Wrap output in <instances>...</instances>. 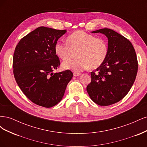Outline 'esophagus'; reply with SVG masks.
<instances>
[{"mask_svg":"<svg viewBox=\"0 0 147 147\" xmlns=\"http://www.w3.org/2000/svg\"><path fill=\"white\" fill-rule=\"evenodd\" d=\"M74 75L75 77H78V76H79V75H80V73L75 72H74Z\"/></svg>","mask_w":147,"mask_h":147,"instance_id":"1","label":"esophagus"}]
</instances>
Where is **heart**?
<instances>
[{
    "label": "heart",
    "mask_w": 147,
    "mask_h": 147,
    "mask_svg": "<svg viewBox=\"0 0 147 147\" xmlns=\"http://www.w3.org/2000/svg\"><path fill=\"white\" fill-rule=\"evenodd\" d=\"M71 49H78L77 58L68 59L63 63V67L76 72L88 67L96 69L103 64L109 53L108 43L103 38L83 30H77L67 37V43L58 41L55 45L56 55L63 60L70 57Z\"/></svg>",
    "instance_id": "obj_1"
}]
</instances>
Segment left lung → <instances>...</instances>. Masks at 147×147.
Masks as SVG:
<instances>
[{"label":"left lung","mask_w":147,"mask_h":147,"mask_svg":"<svg viewBox=\"0 0 147 147\" xmlns=\"http://www.w3.org/2000/svg\"><path fill=\"white\" fill-rule=\"evenodd\" d=\"M108 38L109 53L105 61L91 72V82L86 90L91 100L101 106L121 100L134 83L138 70L136 53L131 42L113 30L92 31Z\"/></svg>","instance_id":"8db88e82"}]
</instances>
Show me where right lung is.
I'll return each mask as SVG.
<instances>
[{
  "instance_id": "add662e5",
  "label": "right lung",
  "mask_w": 147,
  "mask_h": 147,
  "mask_svg": "<svg viewBox=\"0 0 147 147\" xmlns=\"http://www.w3.org/2000/svg\"><path fill=\"white\" fill-rule=\"evenodd\" d=\"M66 32L41 26L22 38L13 54L18 85L30 100L43 107L59 103L73 77L70 70L53 73L60 65L55 45Z\"/></svg>"
}]
</instances>
